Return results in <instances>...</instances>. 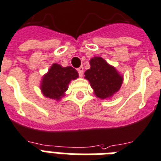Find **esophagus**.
Masks as SVG:
<instances>
[{"mask_svg": "<svg viewBox=\"0 0 161 161\" xmlns=\"http://www.w3.org/2000/svg\"><path fill=\"white\" fill-rule=\"evenodd\" d=\"M77 70H78V73H79L80 76H82V75H83V72H84V67H83V66H80V67H79L77 69Z\"/></svg>", "mask_w": 161, "mask_h": 161, "instance_id": "1", "label": "esophagus"}]
</instances>
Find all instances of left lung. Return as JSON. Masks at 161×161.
<instances>
[{"mask_svg":"<svg viewBox=\"0 0 161 161\" xmlns=\"http://www.w3.org/2000/svg\"><path fill=\"white\" fill-rule=\"evenodd\" d=\"M90 65L91 68L85 72V78L91 83L95 95L103 100L110 98L121 86L123 76L99 56L91 58Z\"/></svg>","mask_w":161,"mask_h":161,"instance_id":"left-lung-1","label":"left lung"}]
</instances>
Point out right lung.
<instances>
[{"mask_svg":"<svg viewBox=\"0 0 161 161\" xmlns=\"http://www.w3.org/2000/svg\"><path fill=\"white\" fill-rule=\"evenodd\" d=\"M79 75L71 66L62 67L59 64H53L48 72L42 77L41 90L44 96L59 101L65 96L70 80L78 78Z\"/></svg>","mask_w":161,"mask_h":161,"instance_id":"obj_1","label":"right lung"}]
</instances>
